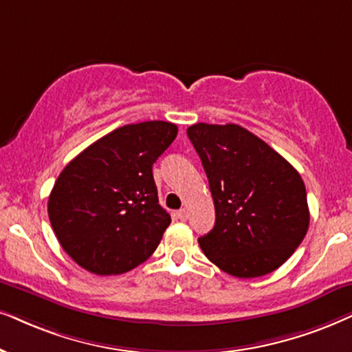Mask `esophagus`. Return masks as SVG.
<instances>
[{
    "label": "esophagus",
    "instance_id": "obj_1",
    "mask_svg": "<svg viewBox=\"0 0 352 352\" xmlns=\"http://www.w3.org/2000/svg\"><path fill=\"white\" fill-rule=\"evenodd\" d=\"M177 217H179L180 221H186V217H188V211L186 209H180V211H177Z\"/></svg>",
    "mask_w": 352,
    "mask_h": 352
}]
</instances>
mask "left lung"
Here are the masks:
<instances>
[{
    "mask_svg": "<svg viewBox=\"0 0 352 352\" xmlns=\"http://www.w3.org/2000/svg\"><path fill=\"white\" fill-rule=\"evenodd\" d=\"M209 180L216 222L198 239L217 268L235 278L278 270L309 229L299 172L239 124L197 123L186 130Z\"/></svg>",
    "mask_w": 352,
    "mask_h": 352,
    "instance_id": "left-lung-1",
    "label": "left lung"
}]
</instances>
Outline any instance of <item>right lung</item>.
I'll list each match as a JSON object with an SVG mask.
<instances>
[{"instance_id": "right-lung-1", "label": "right lung", "mask_w": 352, "mask_h": 352, "mask_svg": "<svg viewBox=\"0 0 352 352\" xmlns=\"http://www.w3.org/2000/svg\"><path fill=\"white\" fill-rule=\"evenodd\" d=\"M177 124H124L78 154L48 197V217L63 250L94 274L126 273L153 255L170 214L159 204L153 164Z\"/></svg>"}]
</instances>
